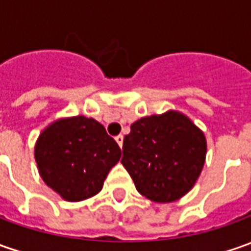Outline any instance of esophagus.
<instances>
[{
  "instance_id": "obj_1",
  "label": "esophagus",
  "mask_w": 251,
  "mask_h": 251,
  "mask_svg": "<svg viewBox=\"0 0 251 251\" xmlns=\"http://www.w3.org/2000/svg\"><path fill=\"white\" fill-rule=\"evenodd\" d=\"M115 140H117V143L119 144V147L124 146V136H122V134H118L117 137H115Z\"/></svg>"
}]
</instances>
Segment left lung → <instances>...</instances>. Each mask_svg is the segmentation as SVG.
Returning a JSON list of instances; mask_svg holds the SVG:
<instances>
[{"instance_id": "1", "label": "left lung", "mask_w": 251, "mask_h": 251, "mask_svg": "<svg viewBox=\"0 0 251 251\" xmlns=\"http://www.w3.org/2000/svg\"><path fill=\"white\" fill-rule=\"evenodd\" d=\"M122 151L121 162L137 192L154 203H172L197 182L205 162L207 140L190 118L169 109L133 122Z\"/></svg>"}]
</instances>
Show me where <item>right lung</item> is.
<instances>
[{"label": "right lung", "mask_w": 251, "mask_h": 251, "mask_svg": "<svg viewBox=\"0 0 251 251\" xmlns=\"http://www.w3.org/2000/svg\"><path fill=\"white\" fill-rule=\"evenodd\" d=\"M121 149L105 127L83 115L58 118L46 126L34 146L44 183L66 201H82L101 192Z\"/></svg>", "instance_id": "obj_1"}]
</instances>
